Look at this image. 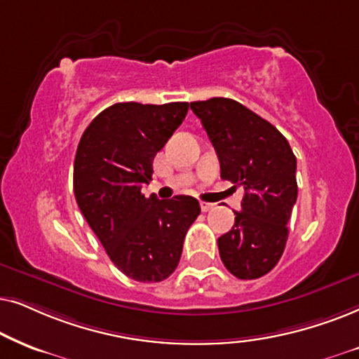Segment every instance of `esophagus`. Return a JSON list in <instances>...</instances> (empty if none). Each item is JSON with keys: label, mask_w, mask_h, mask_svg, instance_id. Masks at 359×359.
I'll return each mask as SVG.
<instances>
[{"label": "esophagus", "mask_w": 359, "mask_h": 359, "mask_svg": "<svg viewBox=\"0 0 359 359\" xmlns=\"http://www.w3.org/2000/svg\"><path fill=\"white\" fill-rule=\"evenodd\" d=\"M200 208H202V212H210V210L215 208V203H208V202H200Z\"/></svg>", "instance_id": "obj_1"}]
</instances>
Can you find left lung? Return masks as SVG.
I'll list each match as a JSON object with an SVG mask.
<instances>
[{
    "label": "left lung",
    "mask_w": 359,
    "mask_h": 359,
    "mask_svg": "<svg viewBox=\"0 0 359 359\" xmlns=\"http://www.w3.org/2000/svg\"><path fill=\"white\" fill-rule=\"evenodd\" d=\"M190 108L217 151L222 179L245 189L235 224L218 238L219 257L238 279H257L284 252L297 202V159L269 121L235 100L210 98Z\"/></svg>",
    "instance_id": "8db88e82"
}]
</instances>
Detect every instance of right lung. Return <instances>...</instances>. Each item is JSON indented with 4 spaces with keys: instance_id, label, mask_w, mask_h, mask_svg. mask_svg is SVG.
<instances>
[{
    "instance_id": "add662e5",
    "label": "right lung",
    "mask_w": 359,
    "mask_h": 359,
    "mask_svg": "<svg viewBox=\"0 0 359 359\" xmlns=\"http://www.w3.org/2000/svg\"><path fill=\"white\" fill-rule=\"evenodd\" d=\"M187 102L114 103L79 142L74 194L80 212L109 259L140 283H161L175 271L198 200H159L141 189L152 180V161L184 121Z\"/></svg>"
}]
</instances>
